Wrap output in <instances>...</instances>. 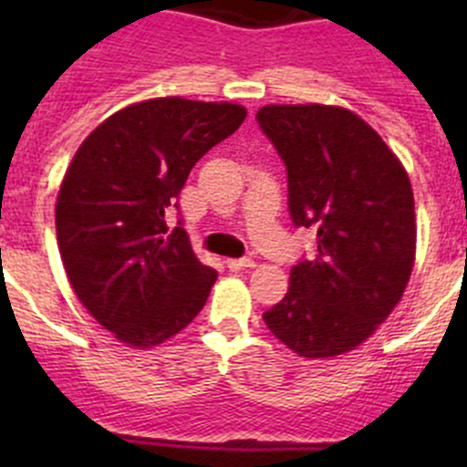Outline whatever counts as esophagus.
Returning <instances> with one entry per match:
<instances>
[{
  "mask_svg": "<svg viewBox=\"0 0 467 467\" xmlns=\"http://www.w3.org/2000/svg\"><path fill=\"white\" fill-rule=\"evenodd\" d=\"M225 264H228L230 271H242V268H253V266H255V262L248 260V257H239V260H228Z\"/></svg>",
  "mask_w": 467,
  "mask_h": 467,
  "instance_id": "1",
  "label": "esophagus"
}]
</instances>
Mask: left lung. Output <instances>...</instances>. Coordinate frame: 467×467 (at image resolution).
<instances>
[{
	"instance_id": "8db88e82",
	"label": "left lung",
	"mask_w": 467,
	"mask_h": 467,
	"mask_svg": "<svg viewBox=\"0 0 467 467\" xmlns=\"http://www.w3.org/2000/svg\"><path fill=\"white\" fill-rule=\"evenodd\" d=\"M257 124L286 167L294 223L317 230V257L262 314L307 359L355 350L402 298L416 260L413 192L402 162L355 112L264 106Z\"/></svg>"
}]
</instances>
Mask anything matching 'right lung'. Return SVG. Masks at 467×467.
<instances>
[{"label": "right lung", "mask_w": 467, "mask_h": 467, "mask_svg": "<svg viewBox=\"0 0 467 467\" xmlns=\"http://www.w3.org/2000/svg\"><path fill=\"white\" fill-rule=\"evenodd\" d=\"M246 119L239 103L149 99L108 117L78 146L56 203L58 251L86 309L121 343L150 348L203 309L214 268L169 233L192 167Z\"/></svg>", "instance_id": "right-lung-1"}]
</instances>
